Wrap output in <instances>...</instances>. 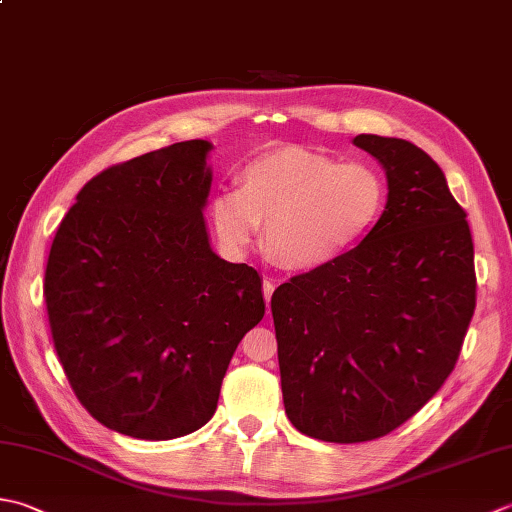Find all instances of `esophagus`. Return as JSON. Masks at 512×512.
Masks as SVG:
<instances>
[{
    "mask_svg": "<svg viewBox=\"0 0 512 512\" xmlns=\"http://www.w3.org/2000/svg\"><path fill=\"white\" fill-rule=\"evenodd\" d=\"M273 290H275V284L270 282V279H264V297H266L268 310H270V297H273Z\"/></svg>",
    "mask_w": 512,
    "mask_h": 512,
    "instance_id": "obj_1",
    "label": "esophagus"
}]
</instances>
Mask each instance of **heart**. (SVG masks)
<instances>
[{"mask_svg":"<svg viewBox=\"0 0 512 512\" xmlns=\"http://www.w3.org/2000/svg\"><path fill=\"white\" fill-rule=\"evenodd\" d=\"M384 204L386 184L373 166L286 146L250 159L242 188L213 197L210 219L230 255L248 253L266 224L262 246L270 262L313 273L362 242Z\"/></svg>","mask_w":512,"mask_h":512,"instance_id":"heart-1","label":"heart"}]
</instances>
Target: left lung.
I'll return each mask as SVG.
<instances>
[{"label":"left lung","instance_id":"left-lung-1","mask_svg":"<svg viewBox=\"0 0 512 512\" xmlns=\"http://www.w3.org/2000/svg\"><path fill=\"white\" fill-rule=\"evenodd\" d=\"M353 144L386 170L382 217L357 248L270 299L286 415L335 444L388 435L444 386L477 286L466 213L442 168L406 139Z\"/></svg>","mask_w":512,"mask_h":512}]
</instances>
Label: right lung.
Instances as JSON below:
<instances>
[{
  "label": "right lung",
  "mask_w": 512,
  "mask_h": 512,
  "mask_svg": "<svg viewBox=\"0 0 512 512\" xmlns=\"http://www.w3.org/2000/svg\"><path fill=\"white\" fill-rule=\"evenodd\" d=\"M213 144L190 139L104 170L50 246L44 297L70 386L99 424L162 442L215 415L262 277L210 246Z\"/></svg>",
  "instance_id": "obj_1"
}]
</instances>
